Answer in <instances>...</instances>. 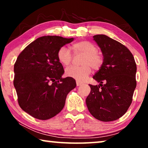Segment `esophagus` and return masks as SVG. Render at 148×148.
I'll return each mask as SVG.
<instances>
[{
    "instance_id": "34e87169",
    "label": "esophagus",
    "mask_w": 148,
    "mask_h": 148,
    "mask_svg": "<svg viewBox=\"0 0 148 148\" xmlns=\"http://www.w3.org/2000/svg\"><path fill=\"white\" fill-rule=\"evenodd\" d=\"M82 83H81V82H76V86H82Z\"/></svg>"
}]
</instances>
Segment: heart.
Masks as SVG:
<instances>
[{
	"instance_id": "heart-1",
	"label": "heart",
	"mask_w": 148,
	"mask_h": 148,
	"mask_svg": "<svg viewBox=\"0 0 148 148\" xmlns=\"http://www.w3.org/2000/svg\"><path fill=\"white\" fill-rule=\"evenodd\" d=\"M75 54L84 55L82 66H70L65 70V75L77 82H83L91 73V67L98 70L102 66L104 57L102 53L97 51V47L89 41H81L75 43L72 46ZM59 61L64 66H68L71 62L72 56L71 50L62 46L57 51Z\"/></svg>"
}]
</instances>
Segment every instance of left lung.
Wrapping results in <instances>:
<instances>
[{"label":"left lung","instance_id":"1","mask_svg":"<svg viewBox=\"0 0 148 148\" xmlns=\"http://www.w3.org/2000/svg\"><path fill=\"white\" fill-rule=\"evenodd\" d=\"M104 57L102 66L93 76L99 86L89 85L86 99L89 111L104 122L119 119L126 113L136 86V64L124 45L104 34L93 36Z\"/></svg>","mask_w":148,"mask_h":148}]
</instances>
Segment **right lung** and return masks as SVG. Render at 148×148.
<instances>
[{"instance_id":"1","label":"right lung","mask_w":148,"mask_h":148,"mask_svg":"<svg viewBox=\"0 0 148 148\" xmlns=\"http://www.w3.org/2000/svg\"><path fill=\"white\" fill-rule=\"evenodd\" d=\"M73 38L44 36L28 45L14 64V86L21 108L34 118L46 120L64 108L69 92L76 86L75 79L62 78L64 69L57 58L60 47Z\"/></svg>"}]
</instances>
